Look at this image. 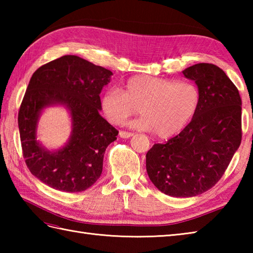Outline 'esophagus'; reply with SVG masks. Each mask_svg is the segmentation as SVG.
I'll return each instance as SVG.
<instances>
[{"label": "esophagus", "mask_w": 253, "mask_h": 253, "mask_svg": "<svg viewBox=\"0 0 253 253\" xmlns=\"http://www.w3.org/2000/svg\"><path fill=\"white\" fill-rule=\"evenodd\" d=\"M132 136V132H128V131H120V137L121 138H130Z\"/></svg>", "instance_id": "esophagus-1"}]
</instances>
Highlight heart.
<instances>
[{
  "mask_svg": "<svg viewBox=\"0 0 253 253\" xmlns=\"http://www.w3.org/2000/svg\"><path fill=\"white\" fill-rule=\"evenodd\" d=\"M200 103V92L190 82L139 75L129 78L122 92L109 89L101 96V107L112 124H122L139 113L135 126L153 130L160 138L179 132L195 115Z\"/></svg>",
  "mask_w": 253,
  "mask_h": 253,
  "instance_id": "heart-1",
  "label": "heart"
}]
</instances>
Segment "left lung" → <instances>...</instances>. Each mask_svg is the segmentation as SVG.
<instances>
[{"label": "left lung", "mask_w": 253, "mask_h": 253, "mask_svg": "<svg viewBox=\"0 0 253 253\" xmlns=\"http://www.w3.org/2000/svg\"><path fill=\"white\" fill-rule=\"evenodd\" d=\"M200 92L191 122L178 135L155 143L146 155L149 178L170 197H195L216 184L241 142V99L227 75L214 64L182 71Z\"/></svg>", "instance_id": "8db88e82"}]
</instances>
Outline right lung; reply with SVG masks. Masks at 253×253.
<instances>
[{"instance_id":"obj_1","label":"right lung","mask_w":253,"mask_h":253,"mask_svg":"<svg viewBox=\"0 0 253 253\" xmlns=\"http://www.w3.org/2000/svg\"><path fill=\"white\" fill-rule=\"evenodd\" d=\"M112 72L76 55H64L32 75L18 113L23 155L31 174L53 189L80 192L99 179L107 146L118 135L100 115L102 88ZM63 105L72 133L62 149L50 152L36 140V125L47 106Z\"/></svg>"}]
</instances>
